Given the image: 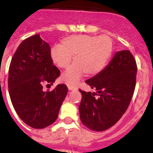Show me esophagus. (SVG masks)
Returning <instances> with one entry per match:
<instances>
[{
  "instance_id": "1",
  "label": "esophagus",
  "mask_w": 153,
  "mask_h": 153,
  "mask_svg": "<svg viewBox=\"0 0 153 153\" xmlns=\"http://www.w3.org/2000/svg\"><path fill=\"white\" fill-rule=\"evenodd\" d=\"M76 86H68V90H76Z\"/></svg>"
}]
</instances>
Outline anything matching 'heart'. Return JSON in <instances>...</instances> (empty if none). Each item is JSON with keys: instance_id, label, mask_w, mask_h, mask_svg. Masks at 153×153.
I'll use <instances>...</instances> for the list:
<instances>
[{"instance_id": "obj_1", "label": "heart", "mask_w": 153, "mask_h": 153, "mask_svg": "<svg viewBox=\"0 0 153 153\" xmlns=\"http://www.w3.org/2000/svg\"><path fill=\"white\" fill-rule=\"evenodd\" d=\"M113 52V42L109 36L74 35L63 39L61 45L51 49L53 63L60 68H67L73 60L75 62L63 74L62 80L68 85H76L86 74L95 76L102 72Z\"/></svg>"}]
</instances>
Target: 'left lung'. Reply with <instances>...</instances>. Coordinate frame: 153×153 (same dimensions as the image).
Instances as JSON below:
<instances>
[{"instance_id":"obj_1","label":"left lung","mask_w":153,"mask_h":153,"mask_svg":"<svg viewBox=\"0 0 153 153\" xmlns=\"http://www.w3.org/2000/svg\"><path fill=\"white\" fill-rule=\"evenodd\" d=\"M136 74L133 56L129 51H122L115 53L102 72L86 80L96 92L79 90L82 94L79 117L83 125L101 132L117 123L130 103Z\"/></svg>"}]
</instances>
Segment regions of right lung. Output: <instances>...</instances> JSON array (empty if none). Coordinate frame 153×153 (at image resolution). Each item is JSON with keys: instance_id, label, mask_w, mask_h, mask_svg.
<instances>
[{"instance_id": "obj_1", "label": "right lung", "mask_w": 153, "mask_h": 153, "mask_svg": "<svg viewBox=\"0 0 153 153\" xmlns=\"http://www.w3.org/2000/svg\"><path fill=\"white\" fill-rule=\"evenodd\" d=\"M60 73L53 64L50 45L40 34L25 39L17 47L9 67L8 90L16 113L29 126L44 129L57 119L68 89L58 84L44 92L42 83L53 85Z\"/></svg>"}]
</instances>
